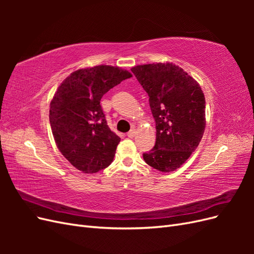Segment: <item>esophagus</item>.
<instances>
[{
  "label": "esophagus",
  "mask_w": 254,
  "mask_h": 254,
  "mask_svg": "<svg viewBox=\"0 0 254 254\" xmlns=\"http://www.w3.org/2000/svg\"><path fill=\"white\" fill-rule=\"evenodd\" d=\"M127 135H128V137H131V139H132V137L135 135V130H134V129H131V130H130V131L127 133Z\"/></svg>",
  "instance_id": "34e87169"
}]
</instances>
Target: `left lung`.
Listing matches in <instances>:
<instances>
[{
	"label": "left lung",
	"instance_id": "left-lung-1",
	"mask_svg": "<svg viewBox=\"0 0 254 254\" xmlns=\"http://www.w3.org/2000/svg\"><path fill=\"white\" fill-rule=\"evenodd\" d=\"M131 71L149 96L156 122L155 147L143 153V158L160 172L176 171L195 151L203 135V92L193 77L171 63L136 65Z\"/></svg>",
	"mask_w": 254,
	"mask_h": 254
}]
</instances>
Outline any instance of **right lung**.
Wrapping results in <instances>:
<instances>
[{"mask_svg": "<svg viewBox=\"0 0 254 254\" xmlns=\"http://www.w3.org/2000/svg\"><path fill=\"white\" fill-rule=\"evenodd\" d=\"M130 77L131 74L118 66L80 68L54 95L50 105L54 139L64 158L82 173H97L111 164L121 139L107 125L101 99Z\"/></svg>", "mask_w": 254, "mask_h": 254, "instance_id": "right-lung-1", "label": "right lung"}]
</instances>
